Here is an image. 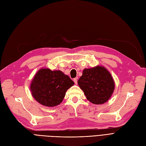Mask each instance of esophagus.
Wrapping results in <instances>:
<instances>
[{
    "label": "esophagus",
    "instance_id": "obj_1",
    "mask_svg": "<svg viewBox=\"0 0 146 146\" xmlns=\"http://www.w3.org/2000/svg\"><path fill=\"white\" fill-rule=\"evenodd\" d=\"M73 81H74V82L75 83V84H77V83H78L77 78H74V79H73Z\"/></svg>",
    "mask_w": 146,
    "mask_h": 146
}]
</instances>
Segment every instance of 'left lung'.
<instances>
[{"label": "left lung", "mask_w": 146, "mask_h": 146, "mask_svg": "<svg viewBox=\"0 0 146 146\" xmlns=\"http://www.w3.org/2000/svg\"><path fill=\"white\" fill-rule=\"evenodd\" d=\"M78 84L87 100L95 104L106 102L111 96L115 87L110 73L100 65L84 69Z\"/></svg>", "instance_id": "obj_1"}]
</instances>
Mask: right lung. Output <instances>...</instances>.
<instances>
[{
  "label": "right lung",
  "instance_id": "1",
  "mask_svg": "<svg viewBox=\"0 0 146 146\" xmlns=\"http://www.w3.org/2000/svg\"><path fill=\"white\" fill-rule=\"evenodd\" d=\"M74 82L60 70L42 68L37 72L30 84L32 96L39 104L54 107L62 102L65 93Z\"/></svg>",
  "mask_w": 146,
  "mask_h": 146
}]
</instances>
